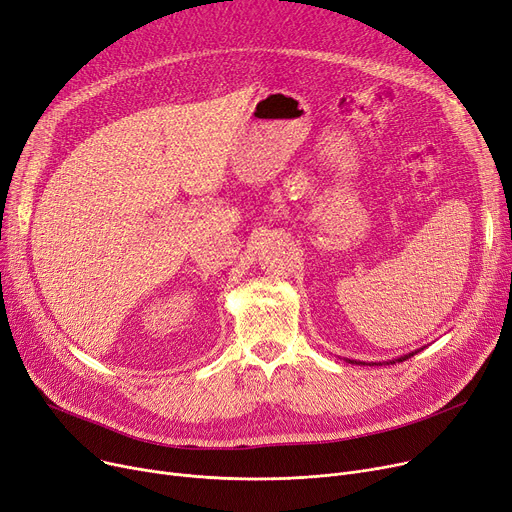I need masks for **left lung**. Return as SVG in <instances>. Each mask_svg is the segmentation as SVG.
Returning <instances> with one entry per match:
<instances>
[{"instance_id": "left-lung-1", "label": "left lung", "mask_w": 512, "mask_h": 512, "mask_svg": "<svg viewBox=\"0 0 512 512\" xmlns=\"http://www.w3.org/2000/svg\"><path fill=\"white\" fill-rule=\"evenodd\" d=\"M423 350V348H421ZM419 350H415V352H410V354H404V356H400V358H394V360H387V362H369V364H396V362H402V360H406V358H410V356H415ZM348 362H352V364H367V362H360V360H350V358H346Z\"/></svg>"}]
</instances>
